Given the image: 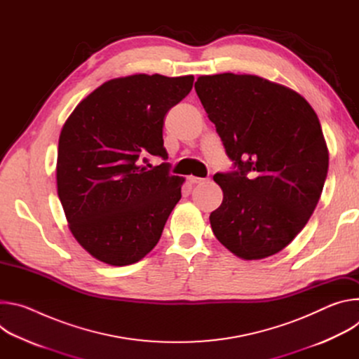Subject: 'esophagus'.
Instances as JSON below:
<instances>
[{
    "instance_id": "esophagus-1",
    "label": "esophagus",
    "mask_w": 359,
    "mask_h": 359,
    "mask_svg": "<svg viewBox=\"0 0 359 359\" xmlns=\"http://www.w3.org/2000/svg\"><path fill=\"white\" fill-rule=\"evenodd\" d=\"M187 180H189L191 184H197V183H203L206 179H201V177H197V176H189Z\"/></svg>"
}]
</instances>
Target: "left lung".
Returning <instances> with one entry per match:
<instances>
[{
  "label": "left lung",
  "instance_id": "left-lung-1",
  "mask_svg": "<svg viewBox=\"0 0 359 359\" xmlns=\"http://www.w3.org/2000/svg\"><path fill=\"white\" fill-rule=\"evenodd\" d=\"M194 89L215 123L233 170L210 224L244 260L281 251L310 220L328 172L317 114L297 92L255 75L198 76Z\"/></svg>",
  "mask_w": 359,
  "mask_h": 359
}]
</instances>
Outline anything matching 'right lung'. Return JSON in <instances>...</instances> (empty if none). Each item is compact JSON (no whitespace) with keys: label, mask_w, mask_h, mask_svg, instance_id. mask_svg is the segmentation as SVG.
I'll use <instances>...</instances> for the list:
<instances>
[{"label":"right lung","mask_w":359,"mask_h":359,"mask_svg":"<svg viewBox=\"0 0 359 359\" xmlns=\"http://www.w3.org/2000/svg\"><path fill=\"white\" fill-rule=\"evenodd\" d=\"M193 81L159 74L111 79L65 122L58 196L74 237L99 262L129 266L158 244L184 179L170 175L166 162L151 168L147 158L168 161L165 116Z\"/></svg>","instance_id":"add662e5"}]
</instances>
